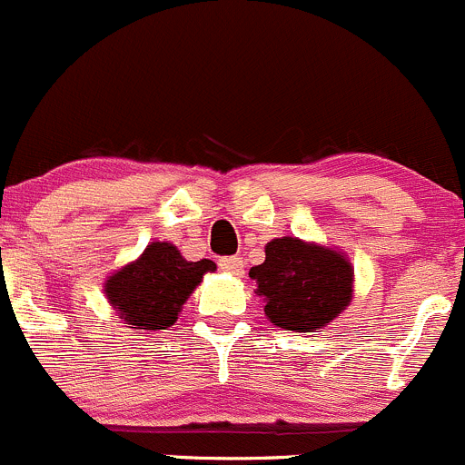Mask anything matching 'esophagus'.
Here are the masks:
<instances>
[{"label": "esophagus", "instance_id": "esophagus-1", "mask_svg": "<svg viewBox=\"0 0 465 465\" xmlns=\"http://www.w3.org/2000/svg\"><path fill=\"white\" fill-rule=\"evenodd\" d=\"M219 269L226 271L231 275H242L243 273V260L242 257H222L219 260Z\"/></svg>", "mask_w": 465, "mask_h": 465}]
</instances>
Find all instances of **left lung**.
<instances>
[{"mask_svg": "<svg viewBox=\"0 0 465 465\" xmlns=\"http://www.w3.org/2000/svg\"><path fill=\"white\" fill-rule=\"evenodd\" d=\"M264 262L248 271L273 325L319 332L352 302L355 269L339 248L298 237L271 239Z\"/></svg>", "mask_w": 465, "mask_h": 465, "instance_id": "obj_1", "label": "left lung"}]
</instances>
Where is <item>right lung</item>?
Returning <instances> with one entry per match:
<instances>
[{"label": "right lung", "instance_id": "right-lung-1", "mask_svg": "<svg viewBox=\"0 0 465 465\" xmlns=\"http://www.w3.org/2000/svg\"><path fill=\"white\" fill-rule=\"evenodd\" d=\"M214 271L213 260L187 262L173 243L151 242L137 260L105 278L104 293L126 328L140 334L167 330L203 275Z\"/></svg>", "mask_w": 465, "mask_h": 465}]
</instances>
